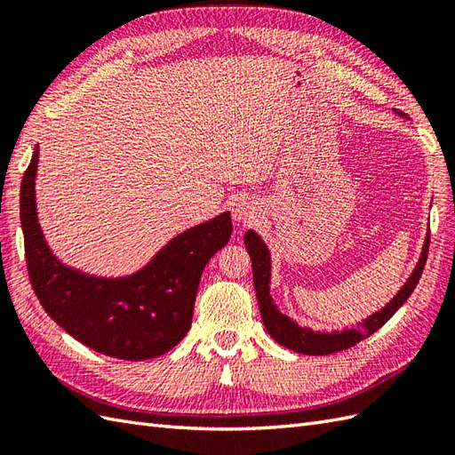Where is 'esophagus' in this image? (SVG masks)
I'll return each instance as SVG.
<instances>
[{
  "label": "esophagus",
  "instance_id": "1",
  "mask_svg": "<svg viewBox=\"0 0 455 455\" xmlns=\"http://www.w3.org/2000/svg\"><path fill=\"white\" fill-rule=\"evenodd\" d=\"M258 215V209L254 205V201L250 199H236V203L233 205V219L238 222H252Z\"/></svg>",
  "mask_w": 455,
  "mask_h": 455
}]
</instances>
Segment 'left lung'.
Segmentation results:
<instances>
[{"instance_id":"obj_1","label":"left lung","mask_w":455,"mask_h":455,"mask_svg":"<svg viewBox=\"0 0 455 455\" xmlns=\"http://www.w3.org/2000/svg\"><path fill=\"white\" fill-rule=\"evenodd\" d=\"M395 113L401 115V117L404 115L401 111H395ZM244 244L250 258H252L254 289H256L259 313H262V321L269 336H272L277 344H282L293 352L307 354V355H326V354L346 350V347H352L357 342H362L363 338L371 336L375 331H379V328L399 311L403 303L407 301L411 293L414 291V287H417L419 279L422 275V269H424V264H427V256H428L430 233L427 240H424L419 264L414 267L411 277L407 279V283L401 287V291L395 295L391 301L381 308V311L373 313L371 316H367L365 321L357 324V328H350V331H342V332H313L311 328L299 326L297 323L291 321V318L279 311L277 305H274L272 295H269V275H272V264H269L267 246L264 244V240L254 233V230H248L244 235Z\"/></svg>"}]
</instances>
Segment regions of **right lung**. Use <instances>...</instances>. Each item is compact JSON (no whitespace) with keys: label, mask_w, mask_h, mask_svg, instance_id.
Here are the masks:
<instances>
[{"label":"right lung","mask_w":455,"mask_h":455,"mask_svg":"<svg viewBox=\"0 0 455 455\" xmlns=\"http://www.w3.org/2000/svg\"><path fill=\"white\" fill-rule=\"evenodd\" d=\"M38 147L23 173L19 209L28 279L56 324L92 350L140 362L172 350L188 334L201 274L227 246L228 211L172 238L150 262L127 277H95L62 264L36 219Z\"/></svg>","instance_id":"obj_1"}]
</instances>
